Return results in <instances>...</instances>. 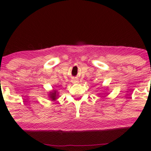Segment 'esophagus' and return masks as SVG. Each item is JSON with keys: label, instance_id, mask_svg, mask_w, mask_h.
<instances>
[{"label": "esophagus", "instance_id": "1", "mask_svg": "<svg viewBox=\"0 0 151 151\" xmlns=\"http://www.w3.org/2000/svg\"><path fill=\"white\" fill-rule=\"evenodd\" d=\"M76 81H76L75 79H73V80H72V82H74V83H75Z\"/></svg>", "mask_w": 151, "mask_h": 151}]
</instances>
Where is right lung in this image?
Masks as SVG:
<instances>
[{
  "mask_svg": "<svg viewBox=\"0 0 151 151\" xmlns=\"http://www.w3.org/2000/svg\"><path fill=\"white\" fill-rule=\"evenodd\" d=\"M57 91L56 90H54L52 92L50 93V97L52 99V100H55L57 99Z\"/></svg>",
  "mask_w": 151,
  "mask_h": 151,
  "instance_id": "1",
  "label": "right lung"
}]
</instances>
